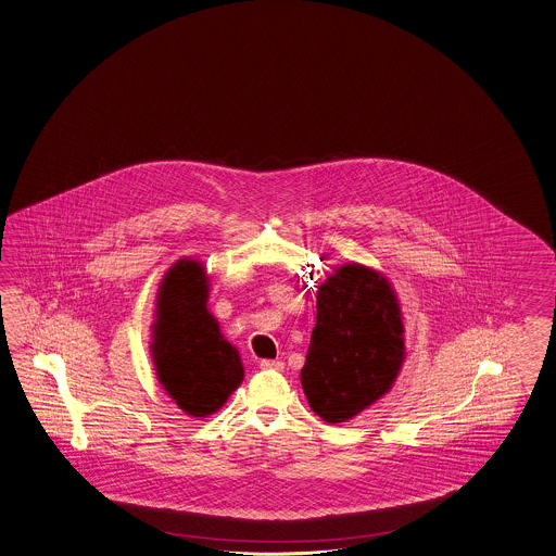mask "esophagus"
Masks as SVG:
<instances>
[{"label": "esophagus", "instance_id": "obj_1", "mask_svg": "<svg viewBox=\"0 0 556 556\" xmlns=\"http://www.w3.org/2000/svg\"><path fill=\"white\" fill-rule=\"evenodd\" d=\"M261 369H275V371H283V362H277V359H261Z\"/></svg>", "mask_w": 556, "mask_h": 556}]
</instances>
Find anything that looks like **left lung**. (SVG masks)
Returning <instances> with one entry per match:
<instances>
[{
    "label": "left lung",
    "instance_id": "obj_1",
    "mask_svg": "<svg viewBox=\"0 0 556 556\" xmlns=\"http://www.w3.org/2000/svg\"><path fill=\"white\" fill-rule=\"evenodd\" d=\"M406 357L402 309L381 273L345 263L317 291V324L301 369L313 412L352 420L392 390Z\"/></svg>",
    "mask_w": 556,
    "mask_h": 556
}]
</instances>
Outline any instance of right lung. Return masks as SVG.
<instances>
[{"label": "right lung", "mask_w": 556, "mask_h": 556, "mask_svg": "<svg viewBox=\"0 0 556 556\" xmlns=\"http://www.w3.org/2000/svg\"><path fill=\"white\" fill-rule=\"evenodd\" d=\"M208 277L203 263L178 258L156 298L150 353L159 381L192 418L215 414L243 381L239 352L223 338L206 309Z\"/></svg>", "instance_id": "right-lung-1"}]
</instances>
